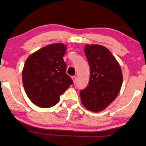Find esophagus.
Returning a JSON list of instances; mask_svg holds the SVG:
<instances>
[{
    "mask_svg": "<svg viewBox=\"0 0 146 146\" xmlns=\"http://www.w3.org/2000/svg\"><path fill=\"white\" fill-rule=\"evenodd\" d=\"M72 80H73V83H75V82H76V80H77V78L75 76H73L72 77Z\"/></svg>",
    "mask_w": 146,
    "mask_h": 146,
    "instance_id": "esophagus-1",
    "label": "esophagus"
}]
</instances>
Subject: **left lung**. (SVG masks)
Segmentation results:
<instances>
[{
	"label": "left lung",
	"instance_id": "left-lung-1",
	"mask_svg": "<svg viewBox=\"0 0 146 146\" xmlns=\"http://www.w3.org/2000/svg\"><path fill=\"white\" fill-rule=\"evenodd\" d=\"M90 66L89 83L80 91L81 102L92 112L102 111L117 98L123 82L119 64L109 50L99 44H86Z\"/></svg>",
	"mask_w": 146,
	"mask_h": 146
}]
</instances>
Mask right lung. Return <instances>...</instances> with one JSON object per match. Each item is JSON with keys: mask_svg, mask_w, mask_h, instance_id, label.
I'll return each instance as SVG.
<instances>
[{"mask_svg": "<svg viewBox=\"0 0 146 146\" xmlns=\"http://www.w3.org/2000/svg\"><path fill=\"white\" fill-rule=\"evenodd\" d=\"M66 45L54 43L33 53L25 61L22 78L25 93L32 103L42 108L59 102L73 80L66 73L63 56Z\"/></svg>", "mask_w": 146, "mask_h": 146, "instance_id": "obj_1", "label": "right lung"}]
</instances>
